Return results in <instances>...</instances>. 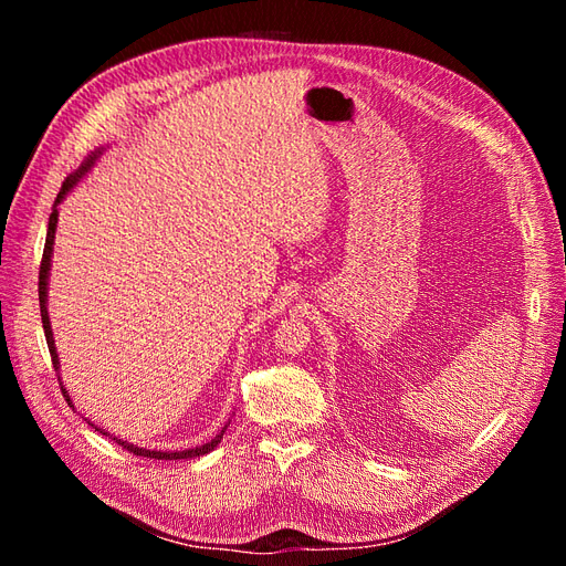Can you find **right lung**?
<instances>
[{
    "label": "right lung",
    "mask_w": 566,
    "mask_h": 566,
    "mask_svg": "<svg viewBox=\"0 0 566 566\" xmlns=\"http://www.w3.org/2000/svg\"><path fill=\"white\" fill-rule=\"evenodd\" d=\"M98 156H101V148H96V150H92L90 156H87V160H84L80 167H77V172H73L71 177H67L65 181H63V186H61V191H59V196H56V202H54V210H51V214H49V229H46V243H44V254H42V264H40V312H42V325H44V337H46V345H49V354H51V361H54V368L59 370V366H61V361H59V354H56V345H54V333H51V321H49V312H46V287H49V269H51V254H54V238H56V224H59V205L63 202V198L73 191V188L77 186V181L90 172V169L94 167V163L98 160ZM61 389H63V397H65V401H67V406H73V399H71V394L65 391V387L61 385ZM75 408V406H73ZM96 432H101V434H106V437H113V434H108L106 430H101V427H96V424H92ZM227 427L229 424H224L221 427V432L212 439V441H208V443H202V447H196V449H186V451H150V449H142V447H134V443H127V441H119L117 437H113L119 447L123 449H127L129 453H134V455H144V458H156V460H181V458H200V455H205V453H210V451H214L217 447H219V441H221V437H224V432H227Z\"/></svg>",
    "instance_id": "right-lung-1"
}]
</instances>
